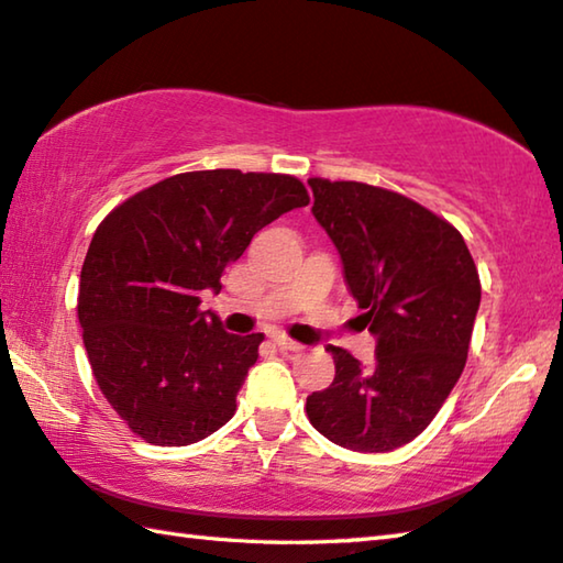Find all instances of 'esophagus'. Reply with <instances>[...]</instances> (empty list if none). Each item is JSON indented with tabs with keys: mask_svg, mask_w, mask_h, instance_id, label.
<instances>
[{
	"mask_svg": "<svg viewBox=\"0 0 563 563\" xmlns=\"http://www.w3.org/2000/svg\"><path fill=\"white\" fill-rule=\"evenodd\" d=\"M271 339H273V344H278L283 351H300L302 349V344H297V341L288 339L285 334H273Z\"/></svg>",
	"mask_w": 563,
	"mask_h": 563,
	"instance_id": "1",
	"label": "esophagus"
}]
</instances>
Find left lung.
<instances>
[{
    "label": "left lung",
    "mask_w": 563,
    "mask_h": 563,
    "mask_svg": "<svg viewBox=\"0 0 563 563\" xmlns=\"http://www.w3.org/2000/svg\"><path fill=\"white\" fill-rule=\"evenodd\" d=\"M312 214L339 251L344 280L376 336L363 366L329 346L336 376L307 398L319 434L344 449L393 451L434 420L466 366L481 280L464 236L405 195L310 178Z\"/></svg>",
    "instance_id": "1"
}]
</instances>
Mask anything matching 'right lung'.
Here are the masks:
<instances>
[{"label":"right lung","mask_w":563,"mask_h":563,"mask_svg":"<svg viewBox=\"0 0 563 563\" xmlns=\"http://www.w3.org/2000/svg\"><path fill=\"white\" fill-rule=\"evenodd\" d=\"M305 205L292 175L197 170L136 192L97 227L77 319L99 390L131 432L187 446L234 417L263 334L224 332L200 292L222 290L253 234Z\"/></svg>","instance_id":"1"}]
</instances>
